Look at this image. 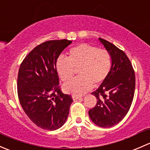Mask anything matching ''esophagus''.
<instances>
[{
  "instance_id": "34e87169",
  "label": "esophagus",
  "mask_w": 150,
  "mask_h": 150,
  "mask_svg": "<svg viewBox=\"0 0 150 150\" xmlns=\"http://www.w3.org/2000/svg\"><path fill=\"white\" fill-rule=\"evenodd\" d=\"M72 99H73V100H77V99H81V96H75V95H72Z\"/></svg>"
}]
</instances>
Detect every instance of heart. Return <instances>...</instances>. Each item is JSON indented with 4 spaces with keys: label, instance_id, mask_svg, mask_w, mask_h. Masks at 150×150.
<instances>
[{
    "label": "heart",
    "instance_id": "1",
    "mask_svg": "<svg viewBox=\"0 0 150 150\" xmlns=\"http://www.w3.org/2000/svg\"><path fill=\"white\" fill-rule=\"evenodd\" d=\"M112 67V57L106 49L89 44H80L69 50V58L59 57L56 69L62 81H68L78 69L80 76L63 86L66 93L81 96L102 83L109 75Z\"/></svg>",
    "mask_w": 150,
    "mask_h": 150
}]
</instances>
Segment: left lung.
<instances>
[{
    "label": "left lung",
    "mask_w": 150,
    "mask_h": 150,
    "mask_svg": "<svg viewBox=\"0 0 150 150\" xmlns=\"http://www.w3.org/2000/svg\"><path fill=\"white\" fill-rule=\"evenodd\" d=\"M112 57V67L105 81L92 92L97 102L88 111L98 126L109 128L120 122L128 113L135 91V72L131 61L122 50L99 38Z\"/></svg>",
    "instance_id": "1"
}]
</instances>
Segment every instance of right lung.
Here are the masks:
<instances>
[{"label":"right lung","mask_w":150,"mask_h":150,"mask_svg":"<svg viewBox=\"0 0 150 150\" xmlns=\"http://www.w3.org/2000/svg\"><path fill=\"white\" fill-rule=\"evenodd\" d=\"M70 43L66 39L44 42L33 48L19 67V102L32 122L43 129L61 128L73 102L71 96L62 92L56 69L59 56Z\"/></svg>","instance_id":"obj_1"}]
</instances>
